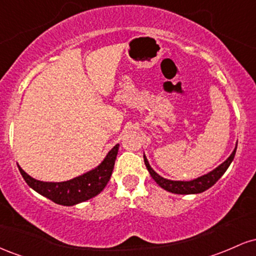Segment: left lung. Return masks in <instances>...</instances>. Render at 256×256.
<instances>
[{"mask_svg": "<svg viewBox=\"0 0 256 256\" xmlns=\"http://www.w3.org/2000/svg\"><path fill=\"white\" fill-rule=\"evenodd\" d=\"M237 146H234V152H231V155L228 156L222 164L214 168L213 171L206 173V174L201 176V177L192 179V180H171V179H166L161 177L160 174H158L152 168V166L149 165V161L146 160V155H143L144 158V164L146 166V170L150 173L152 178L156 182V184L160 185L164 190L170 192L172 194H178V195H190V194H200L204 192L207 189H210V186H213L216 182L219 180L220 177L226 172V170L228 168V166L231 165L232 160H234V154H236Z\"/></svg>", "mask_w": 256, "mask_h": 256, "instance_id": "obj_1", "label": "left lung"}]
</instances>
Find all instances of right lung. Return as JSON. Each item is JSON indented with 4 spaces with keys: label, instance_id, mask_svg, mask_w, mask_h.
I'll return each instance as SVG.
<instances>
[{
    "label": "right lung",
    "instance_id": "1",
    "mask_svg": "<svg viewBox=\"0 0 256 256\" xmlns=\"http://www.w3.org/2000/svg\"><path fill=\"white\" fill-rule=\"evenodd\" d=\"M119 144L108 152L101 164L84 174L66 182H42L32 178L19 167L22 178L34 192L61 206H74L98 195L110 179L118 155Z\"/></svg>",
    "mask_w": 256,
    "mask_h": 256
}]
</instances>
